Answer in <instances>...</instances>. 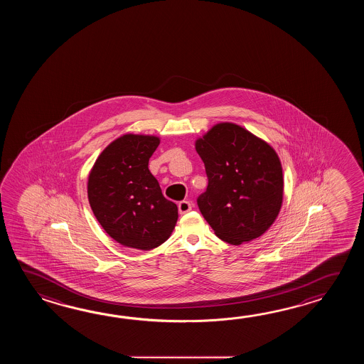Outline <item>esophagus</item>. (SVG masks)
Masks as SVG:
<instances>
[{
  "label": "esophagus",
  "mask_w": 364,
  "mask_h": 364,
  "mask_svg": "<svg viewBox=\"0 0 364 364\" xmlns=\"http://www.w3.org/2000/svg\"><path fill=\"white\" fill-rule=\"evenodd\" d=\"M193 208V205H191V203L187 200L179 201L178 203V210L179 213H187V212H190Z\"/></svg>",
  "instance_id": "esophagus-1"
}]
</instances>
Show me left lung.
Instances as JSON below:
<instances>
[{
  "instance_id": "left-lung-1",
  "label": "left lung",
  "mask_w": 364,
  "mask_h": 364,
  "mask_svg": "<svg viewBox=\"0 0 364 364\" xmlns=\"http://www.w3.org/2000/svg\"><path fill=\"white\" fill-rule=\"evenodd\" d=\"M208 186L198 207L220 240H255L279 216L284 178L274 149L238 124H218L196 140Z\"/></svg>"
}]
</instances>
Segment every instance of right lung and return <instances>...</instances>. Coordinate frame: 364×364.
<instances>
[{"mask_svg": "<svg viewBox=\"0 0 364 364\" xmlns=\"http://www.w3.org/2000/svg\"><path fill=\"white\" fill-rule=\"evenodd\" d=\"M159 144L157 136L126 134L101 152L88 177L93 215L126 247H159L178 220L177 205L164 196L148 169Z\"/></svg>", "mask_w": 364, "mask_h": 364, "instance_id": "obj_1", "label": "right lung"}]
</instances>
